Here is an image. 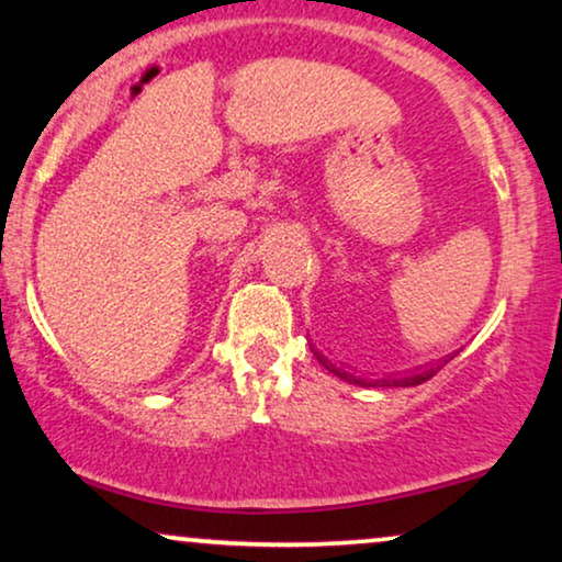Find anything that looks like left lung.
Returning <instances> with one entry per match:
<instances>
[{
	"instance_id": "8db88e82",
	"label": "left lung",
	"mask_w": 562,
	"mask_h": 562,
	"mask_svg": "<svg viewBox=\"0 0 562 562\" xmlns=\"http://www.w3.org/2000/svg\"><path fill=\"white\" fill-rule=\"evenodd\" d=\"M313 355H316L318 362L324 364V368H326L328 372H334L336 378L347 380V383H355V385H368V383H364V380H357L355 375H347V372H339V370L334 368V364H328V359H326L324 355H321V351L313 349ZM445 362H447V359H445ZM439 368H442V364H437V368H426V370L416 372V375H408V378H393V380H383V385H391V387H408V385H422V383H426V380H429V378L437 375Z\"/></svg>"
}]
</instances>
